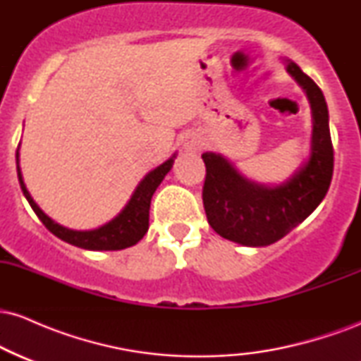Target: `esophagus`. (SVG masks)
<instances>
[{
  "mask_svg": "<svg viewBox=\"0 0 361 361\" xmlns=\"http://www.w3.org/2000/svg\"><path fill=\"white\" fill-rule=\"evenodd\" d=\"M202 147V140L198 137H186L185 139V149L186 151H198Z\"/></svg>",
  "mask_w": 361,
  "mask_h": 361,
  "instance_id": "esophagus-1",
  "label": "esophagus"
}]
</instances>
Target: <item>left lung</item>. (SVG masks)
<instances>
[{
	"label": "left lung",
	"instance_id": "1",
	"mask_svg": "<svg viewBox=\"0 0 361 361\" xmlns=\"http://www.w3.org/2000/svg\"><path fill=\"white\" fill-rule=\"evenodd\" d=\"M287 73L305 91L312 110L310 156L292 178L279 186L259 185L244 178L221 154H202L207 221L219 235L243 246H270L287 235L317 209L333 178L334 152L324 94L295 62H287Z\"/></svg>",
	"mask_w": 361,
	"mask_h": 361
}]
</instances>
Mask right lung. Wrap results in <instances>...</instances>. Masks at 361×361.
<instances>
[{
    "label": "right lung",
    "instance_id": "right-lung-1",
    "mask_svg": "<svg viewBox=\"0 0 361 361\" xmlns=\"http://www.w3.org/2000/svg\"><path fill=\"white\" fill-rule=\"evenodd\" d=\"M18 149H16V173H18V181L22 186V192L25 198L28 200L37 217L42 221V224L47 227L54 235L62 239V241L73 244V246L82 247V250H91V251H117V250H126V247L134 246L140 239L144 238V234L149 229V207H151V198L154 195L156 188L161 185V181L164 180V176L168 175L169 169L173 168L176 154H173L168 161H164L163 164H159L156 169H152L151 173H147L144 176V180L137 185V188L132 193L130 200L127 202V205L123 207L122 212L117 217L111 219L110 222H106L105 226L98 227L93 231H73L68 227H62L57 222H54L51 217H47L40 207L35 204L34 198L28 193L27 186L23 183L22 171L18 166Z\"/></svg>",
    "mask_w": 361,
    "mask_h": 361
}]
</instances>
